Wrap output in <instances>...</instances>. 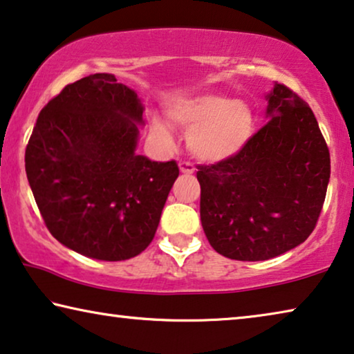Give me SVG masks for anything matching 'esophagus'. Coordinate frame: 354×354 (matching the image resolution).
<instances>
[{
    "label": "esophagus",
    "mask_w": 354,
    "mask_h": 354,
    "mask_svg": "<svg viewBox=\"0 0 354 354\" xmlns=\"http://www.w3.org/2000/svg\"><path fill=\"white\" fill-rule=\"evenodd\" d=\"M179 170H181V173H186V175H191V173H194V165L189 160H181L179 162Z\"/></svg>",
    "instance_id": "1"
}]
</instances>
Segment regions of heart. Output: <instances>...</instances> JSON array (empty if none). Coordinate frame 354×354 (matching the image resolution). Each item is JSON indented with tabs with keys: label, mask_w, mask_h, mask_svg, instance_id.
<instances>
[{
	"label": "heart",
	"mask_w": 354,
	"mask_h": 354,
	"mask_svg": "<svg viewBox=\"0 0 354 354\" xmlns=\"http://www.w3.org/2000/svg\"><path fill=\"white\" fill-rule=\"evenodd\" d=\"M168 118L189 131V149L205 162L225 160L239 154L256 129V115L250 104L216 93H202L173 104ZM156 131L170 140L160 122L156 124Z\"/></svg>",
	"instance_id": "b5f03b06"
}]
</instances>
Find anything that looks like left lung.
I'll return each instance as SVG.
<instances>
[{"mask_svg":"<svg viewBox=\"0 0 354 354\" xmlns=\"http://www.w3.org/2000/svg\"><path fill=\"white\" fill-rule=\"evenodd\" d=\"M267 100L268 122L239 154L197 167L205 235L235 261H267L304 243L329 184V149L307 102L283 84Z\"/></svg>","mask_w":354,"mask_h":354,"instance_id":"8db88e82","label":"left lung"}]
</instances>
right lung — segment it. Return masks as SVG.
I'll return each instance as SVG.
<instances>
[{"mask_svg":"<svg viewBox=\"0 0 354 354\" xmlns=\"http://www.w3.org/2000/svg\"><path fill=\"white\" fill-rule=\"evenodd\" d=\"M143 104L114 75L68 84L41 109L25 170L52 235L79 254L125 261L154 239L178 163L135 152Z\"/></svg>","mask_w":354,"mask_h":354,"instance_id":"right-lung-1","label":"right lung"}]
</instances>
